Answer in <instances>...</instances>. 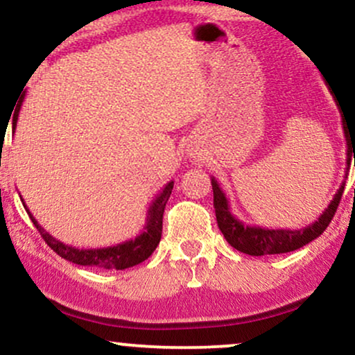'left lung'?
Returning a JSON list of instances; mask_svg holds the SVG:
<instances>
[{
  "instance_id": "obj_1",
  "label": "left lung",
  "mask_w": 355,
  "mask_h": 355,
  "mask_svg": "<svg viewBox=\"0 0 355 355\" xmlns=\"http://www.w3.org/2000/svg\"><path fill=\"white\" fill-rule=\"evenodd\" d=\"M337 103V101H336ZM340 106V104H337ZM343 110V107H339ZM344 111H340L343 114ZM343 128L345 141H347V153L355 154V121L351 124H345V116H343ZM355 164V162H354ZM351 168V154L347 156V169ZM347 171H345V178H347ZM212 193H214V209H216V219H218V226L223 232L224 237L232 248L237 251L249 254V256H268V254H284L295 251V249L302 248V245L309 244L315 237H319L326 231L332 218H334L337 206H339L340 198H343L345 181L340 184L339 189L332 199L331 204L326 207V211L319 216L315 223L309 224L307 227L302 229H268L259 226H248L243 220H239L231 212V206L220 189L219 182L216 178H211Z\"/></svg>"
}]
</instances>
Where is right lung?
<instances>
[{
    "mask_svg": "<svg viewBox=\"0 0 355 355\" xmlns=\"http://www.w3.org/2000/svg\"><path fill=\"white\" fill-rule=\"evenodd\" d=\"M21 110V104L16 106L15 119H12V126H16V121H18V114ZM174 181H169L168 184L162 187L159 194L154 198L148 209V218H146V224L143 227V232L139 236H136L135 239L124 241L116 245H107V248H98V249H78L74 245H68L61 241H58L56 237H53L49 232H46L43 227L37 224V220L33 218V214L24 204V209L28 211L29 219L33 220L37 231L46 244L53 249L58 256H61L62 259L73 262L78 266H89V268H101V269H116L123 270L132 266L141 264V262L148 259L149 256L154 252V249L157 248L161 241L162 234V214H164L166 202H168L171 193H173Z\"/></svg>",
    "mask_w": 355,
    "mask_h": 355,
    "instance_id": "1",
    "label": "right lung"
}]
</instances>
